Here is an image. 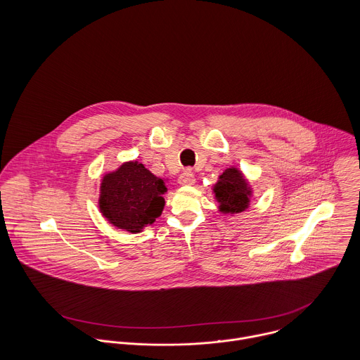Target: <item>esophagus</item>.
<instances>
[{"instance_id":"obj_1","label":"esophagus","mask_w":360,"mask_h":360,"mask_svg":"<svg viewBox=\"0 0 360 360\" xmlns=\"http://www.w3.org/2000/svg\"><path fill=\"white\" fill-rule=\"evenodd\" d=\"M179 183H180L181 186H194V183H195L194 173H193L190 169H188V170H186V172L180 176Z\"/></svg>"}]
</instances>
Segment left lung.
I'll use <instances>...</instances> for the list:
<instances>
[{
  "mask_svg": "<svg viewBox=\"0 0 360 360\" xmlns=\"http://www.w3.org/2000/svg\"><path fill=\"white\" fill-rule=\"evenodd\" d=\"M214 200L221 213H241L250 207L252 188L243 172L231 166L226 169L213 186Z\"/></svg>",
  "mask_w": 360,
  "mask_h": 360,
  "instance_id": "obj_1",
  "label": "left lung"
}]
</instances>
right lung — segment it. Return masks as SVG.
<instances>
[{"label": "right lung", "mask_w": 360, "mask_h": 360, "mask_svg": "<svg viewBox=\"0 0 360 360\" xmlns=\"http://www.w3.org/2000/svg\"><path fill=\"white\" fill-rule=\"evenodd\" d=\"M166 191L162 179L143 163L129 160L105 173L100 186V212L112 226L136 234L162 214V195Z\"/></svg>", "instance_id": "1"}]
</instances>
